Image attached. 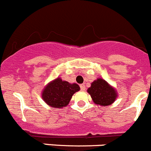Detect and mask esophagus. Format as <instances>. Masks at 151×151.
Returning <instances> with one entry per match:
<instances>
[{
    "label": "esophagus",
    "instance_id": "34e87169",
    "mask_svg": "<svg viewBox=\"0 0 151 151\" xmlns=\"http://www.w3.org/2000/svg\"><path fill=\"white\" fill-rule=\"evenodd\" d=\"M80 87H81V90H82V91H84L86 89L85 85H84V84H81V85H80Z\"/></svg>",
    "mask_w": 151,
    "mask_h": 151
}]
</instances>
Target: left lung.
Returning a JSON list of instances; mask_svg holds the SVG:
<instances>
[{"instance_id":"8db88e82","label":"left lung","mask_w":151,"mask_h":151,"mask_svg":"<svg viewBox=\"0 0 151 151\" xmlns=\"http://www.w3.org/2000/svg\"><path fill=\"white\" fill-rule=\"evenodd\" d=\"M87 91L91 96L93 102L99 106L110 105L118 97L116 89L101 78H98L93 81Z\"/></svg>"}]
</instances>
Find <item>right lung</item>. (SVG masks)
I'll use <instances>...</instances> for the list:
<instances>
[{
    "mask_svg": "<svg viewBox=\"0 0 151 151\" xmlns=\"http://www.w3.org/2000/svg\"><path fill=\"white\" fill-rule=\"evenodd\" d=\"M79 90L80 87L77 84H71L58 77L44 87L41 98L50 107L61 109L68 105L73 94Z\"/></svg>",
    "mask_w": 151,
    "mask_h": 151,
    "instance_id": "1",
    "label": "right lung"
}]
</instances>
